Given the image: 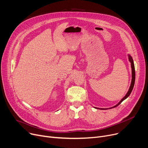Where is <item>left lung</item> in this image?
I'll return each mask as SVG.
<instances>
[{
  "label": "left lung",
  "instance_id": "left-lung-1",
  "mask_svg": "<svg viewBox=\"0 0 148 148\" xmlns=\"http://www.w3.org/2000/svg\"><path fill=\"white\" fill-rule=\"evenodd\" d=\"M129 56V60H130V62H131V69H132V80H131V86H130V89H129V90H128V92L127 93V94L125 95V96L124 97L121 101H120V102L118 104H116V106H114V107H111V108H114V107H117V106H118L122 101H123L124 100V99H125L126 98H127L128 97H129V95H130V94L131 93V92H132V90H133V88H134V83H135V78H136V73H135V68H134V62H133V59H132V58L129 55L128 56ZM95 108H96V107H95ZM101 109H107V108H101Z\"/></svg>",
  "mask_w": 148,
  "mask_h": 148
}]
</instances>
